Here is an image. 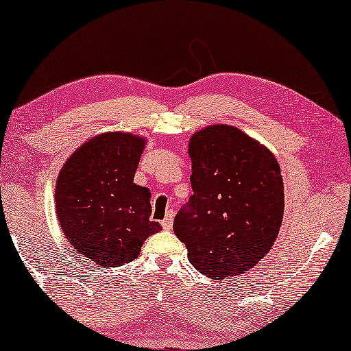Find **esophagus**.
<instances>
[{"mask_svg": "<svg viewBox=\"0 0 351 351\" xmlns=\"http://www.w3.org/2000/svg\"><path fill=\"white\" fill-rule=\"evenodd\" d=\"M172 219H174V213L172 212L166 213V218L161 221V226H163L165 230H169L172 228Z\"/></svg>", "mask_w": 351, "mask_h": 351, "instance_id": "obj_1", "label": "esophagus"}]
</instances>
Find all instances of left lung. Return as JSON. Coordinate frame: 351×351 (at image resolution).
<instances>
[{
    "mask_svg": "<svg viewBox=\"0 0 351 351\" xmlns=\"http://www.w3.org/2000/svg\"><path fill=\"white\" fill-rule=\"evenodd\" d=\"M193 196L176 215L188 261L215 281L243 274L265 257L284 215V183L273 152L240 128L215 123L188 143Z\"/></svg>",
    "mask_w": 351,
    "mask_h": 351,
    "instance_id": "left-lung-1",
    "label": "left lung"
}]
</instances>
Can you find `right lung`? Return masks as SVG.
I'll use <instances>...</instances> for the list:
<instances>
[{"label": "right lung", "mask_w": 351, "mask_h": 351, "mask_svg": "<svg viewBox=\"0 0 351 351\" xmlns=\"http://www.w3.org/2000/svg\"><path fill=\"white\" fill-rule=\"evenodd\" d=\"M147 139L106 132L88 139L59 171V226L75 251L101 269L125 265L161 230L150 219V190L134 183Z\"/></svg>", "instance_id": "obj_1"}]
</instances>
